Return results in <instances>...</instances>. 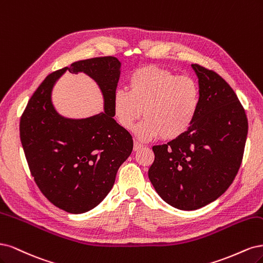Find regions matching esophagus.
<instances>
[{
    "label": "esophagus",
    "mask_w": 263,
    "mask_h": 263,
    "mask_svg": "<svg viewBox=\"0 0 263 263\" xmlns=\"http://www.w3.org/2000/svg\"><path fill=\"white\" fill-rule=\"evenodd\" d=\"M143 147V145L141 143H139V142H134V144H133V151H139V149H141Z\"/></svg>",
    "instance_id": "1"
}]
</instances>
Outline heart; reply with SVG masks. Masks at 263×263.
Here are the masks:
<instances>
[{
	"label": "heart",
	"mask_w": 263,
	"mask_h": 263,
	"mask_svg": "<svg viewBox=\"0 0 263 263\" xmlns=\"http://www.w3.org/2000/svg\"><path fill=\"white\" fill-rule=\"evenodd\" d=\"M130 91L115 90L112 114L121 128L130 130L144 114L146 119L135 128L141 140L159 137L164 141L180 138L196 121L201 89L196 79L157 66H144L129 78Z\"/></svg>",
	"instance_id": "heart-1"
}]
</instances>
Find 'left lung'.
Returning a JSON list of instances; mask_svg holds the SVG:
<instances>
[{
    "label": "left lung",
    "mask_w": 263,
    "mask_h": 263,
    "mask_svg": "<svg viewBox=\"0 0 263 263\" xmlns=\"http://www.w3.org/2000/svg\"><path fill=\"white\" fill-rule=\"evenodd\" d=\"M192 67L201 89L197 119L180 138L153 146L148 169L160 198L185 211L215 201L233 183L248 133L245 109L228 83L204 66Z\"/></svg>",
    "instance_id": "left-lung-1"
}]
</instances>
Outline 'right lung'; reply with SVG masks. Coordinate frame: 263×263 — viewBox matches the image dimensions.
Masks as SVG:
<instances>
[{
	"label": "right lung",
	"mask_w": 263,
	"mask_h": 263,
	"mask_svg": "<svg viewBox=\"0 0 263 263\" xmlns=\"http://www.w3.org/2000/svg\"><path fill=\"white\" fill-rule=\"evenodd\" d=\"M120 67L117 58L99 57L49 74L21 117V141L33 180L53 205L69 213H85L98 205L132 152L131 134L112 118ZM65 70L84 71L97 81L104 96L105 113L74 121L55 111L51 91Z\"/></svg>",
	"instance_id": "add662e5"
}]
</instances>
